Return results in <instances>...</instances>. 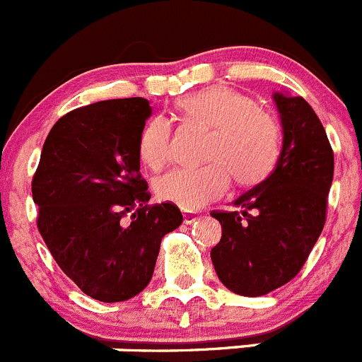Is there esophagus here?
I'll list each match as a JSON object with an SVG mask.
<instances>
[{
  "instance_id": "1",
  "label": "esophagus",
  "mask_w": 362,
  "mask_h": 362,
  "mask_svg": "<svg viewBox=\"0 0 362 362\" xmlns=\"http://www.w3.org/2000/svg\"><path fill=\"white\" fill-rule=\"evenodd\" d=\"M182 216H184V223H187V225H191V223H194L197 219L202 218V216L194 211H184V214Z\"/></svg>"
}]
</instances>
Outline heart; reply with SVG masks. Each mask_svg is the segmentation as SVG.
Returning a JSON list of instances; mask_svg holds the SVG:
<instances>
[{
    "label": "heart",
    "mask_w": 362,
    "mask_h": 362,
    "mask_svg": "<svg viewBox=\"0 0 362 362\" xmlns=\"http://www.w3.org/2000/svg\"><path fill=\"white\" fill-rule=\"evenodd\" d=\"M185 119L212 128L204 168H178L157 182L162 202L194 211L223 197L230 175L238 184H257L279 157V127L255 101L230 87H209L178 101ZM171 124L151 117L139 135V157L150 170H162L173 155Z\"/></svg>",
    "instance_id": "obj_1"
}]
</instances>
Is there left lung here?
I'll list each match as a JSON object with an SVG mask.
<instances>
[{
  "label": "left lung",
  "mask_w": 362,
  "mask_h": 362,
  "mask_svg": "<svg viewBox=\"0 0 362 362\" xmlns=\"http://www.w3.org/2000/svg\"><path fill=\"white\" fill-rule=\"evenodd\" d=\"M282 124L275 170L232 202L241 211L212 212L221 239L211 259L225 288L262 296L302 269L325 225L334 153L322 121L302 96L273 93Z\"/></svg>",
  "instance_id": "obj_1"
}]
</instances>
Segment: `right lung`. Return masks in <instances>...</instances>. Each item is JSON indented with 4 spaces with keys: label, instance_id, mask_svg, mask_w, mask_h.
Segmentation results:
<instances>
[{
    "label": "right lung",
    "instance_id": "obj_1",
    "mask_svg": "<svg viewBox=\"0 0 362 362\" xmlns=\"http://www.w3.org/2000/svg\"><path fill=\"white\" fill-rule=\"evenodd\" d=\"M150 116L144 98L71 110L49 130L32 182L44 243L60 269L100 302L139 295L162 238L182 225L177 205H146L137 146Z\"/></svg>",
    "mask_w": 362,
    "mask_h": 362
}]
</instances>
